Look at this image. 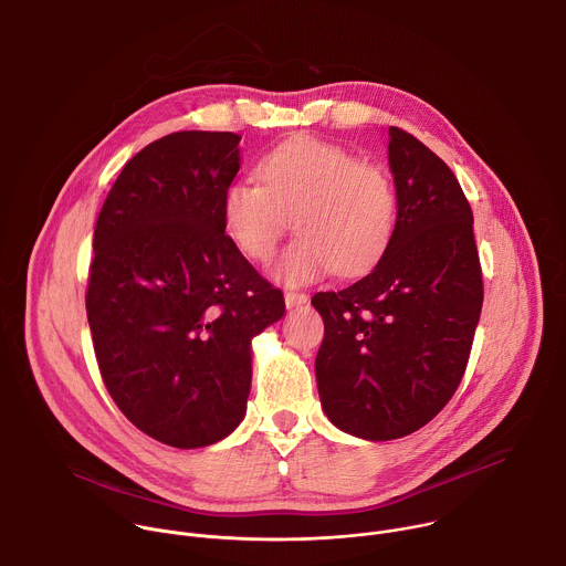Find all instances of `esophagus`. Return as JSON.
Returning a JSON list of instances; mask_svg holds the SVG:
<instances>
[{
	"label": "esophagus",
	"instance_id": "obj_1",
	"mask_svg": "<svg viewBox=\"0 0 566 566\" xmlns=\"http://www.w3.org/2000/svg\"><path fill=\"white\" fill-rule=\"evenodd\" d=\"M284 302L289 308H295V306H302L308 302V295L306 293H300V291H286L284 293Z\"/></svg>",
	"mask_w": 566,
	"mask_h": 566
}]
</instances>
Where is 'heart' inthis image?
<instances>
[{
	"instance_id": "b5f03b06",
	"label": "heart",
	"mask_w": 566,
	"mask_h": 566,
	"mask_svg": "<svg viewBox=\"0 0 566 566\" xmlns=\"http://www.w3.org/2000/svg\"><path fill=\"white\" fill-rule=\"evenodd\" d=\"M258 179L226 188L221 219L232 244L255 262L273 258L289 219L297 237L273 273L306 284L334 269L367 271L387 249L396 226V190L387 170L347 147L302 136L266 154Z\"/></svg>"
}]
</instances>
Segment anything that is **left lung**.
Here are the masks:
<instances>
[{"label":"left lung","mask_w":566,"mask_h":566,"mask_svg":"<svg viewBox=\"0 0 566 566\" xmlns=\"http://www.w3.org/2000/svg\"><path fill=\"white\" fill-rule=\"evenodd\" d=\"M396 226L378 264L315 293L322 410L347 434L389 441L430 423L457 391L483 304L470 203L443 160L389 127Z\"/></svg>","instance_id":"obj_1"}]
</instances>
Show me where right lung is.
Segmentation results:
<instances>
[{"label": "right lung", "instance_id": "add662e5", "mask_svg": "<svg viewBox=\"0 0 566 566\" xmlns=\"http://www.w3.org/2000/svg\"><path fill=\"white\" fill-rule=\"evenodd\" d=\"M241 136L175 132L129 158L94 230L87 319L103 382L147 437L203 448L247 415L251 340L284 315L226 234Z\"/></svg>", "mask_w": 566, "mask_h": 566}]
</instances>
